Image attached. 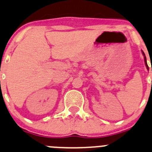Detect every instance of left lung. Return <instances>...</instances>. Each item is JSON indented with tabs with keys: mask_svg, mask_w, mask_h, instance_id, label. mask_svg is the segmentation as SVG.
I'll list each match as a JSON object with an SVG mask.
<instances>
[{
	"mask_svg": "<svg viewBox=\"0 0 152 152\" xmlns=\"http://www.w3.org/2000/svg\"><path fill=\"white\" fill-rule=\"evenodd\" d=\"M142 55L144 56V60H145V64H146V57H145V53H143V51H142Z\"/></svg>",
	"mask_w": 152,
	"mask_h": 152,
	"instance_id": "left-lung-1",
	"label": "left lung"
}]
</instances>
